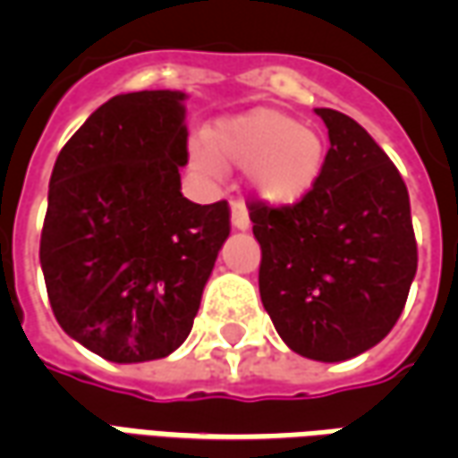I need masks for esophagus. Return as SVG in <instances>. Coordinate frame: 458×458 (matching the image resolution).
<instances>
[{"label":"esophagus","mask_w":458,"mask_h":458,"mask_svg":"<svg viewBox=\"0 0 458 458\" xmlns=\"http://www.w3.org/2000/svg\"><path fill=\"white\" fill-rule=\"evenodd\" d=\"M230 223H233V228L235 230H248L250 228V218H248V210L245 206L235 200L233 203V210H230Z\"/></svg>","instance_id":"1"}]
</instances>
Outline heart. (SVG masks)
I'll return each instance as SVG.
<instances>
[{"label":"heart","instance_id":"1","mask_svg":"<svg viewBox=\"0 0 458 458\" xmlns=\"http://www.w3.org/2000/svg\"><path fill=\"white\" fill-rule=\"evenodd\" d=\"M324 140L297 117L269 107L216 122L206 144H193L191 161L203 176L220 169H250L252 196L275 208L297 206L324 169Z\"/></svg>","mask_w":458,"mask_h":458}]
</instances>
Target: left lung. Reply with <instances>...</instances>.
Segmentation results:
<instances>
[{
	"label": "left lung",
	"mask_w": 458,
	"mask_h": 458,
	"mask_svg": "<svg viewBox=\"0 0 458 458\" xmlns=\"http://www.w3.org/2000/svg\"><path fill=\"white\" fill-rule=\"evenodd\" d=\"M331 149L317 186L297 206L252 200L262 248L259 297L294 353L338 363L380 344L403 314L417 272L410 196L368 131L317 107Z\"/></svg>",
	"instance_id": "left-lung-1"
}]
</instances>
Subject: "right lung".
<instances>
[{
	"mask_svg": "<svg viewBox=\"0 0 458 458\" xmlns=\"http://www.w3.org/2000/svg\"><path fill=\"white\" fill-rule=\"evenodd\" d=\"M186 93L114 95L55 159L41 269L55 321L105 360L166 358L191 334L218 250L225 200L181 193Z\"/></svg>",
	"mask_w": 458,
	"mask_h": 458,
	"instance_id": "obj_1",
	"label": "right lung"
}]
</instances>
